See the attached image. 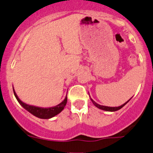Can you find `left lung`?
Returning a JSON list of instances; mask_svg holds the SVG:
<instances>
[{
  "mask_svg": "<svg viewBox=\"0 0 153 153\" xmlns=\"http://www.w3.org/2000/svg\"><path fill=\"white\" fill-rule=\"evenodd\" d=\"M90 100H91V101L92 102V103L94 104V105L95 106V107H97V108H99V109H102V110H105V111H108V112H115V111H117V110H119V109H120L121 108H123L124 106L126 105V104H127V102H128L129 101H130L131 99H130V100H129L128 101H127V102H125V104H123V105L119 106V107H107V106L100 105H99V104L96 103V102H95L94 101V100H93L92 99H91V97H90Z\"/></svg>",
  "mask_w": 153,
  "mask_h": 153,
  "instance_id": "obj_1",
  "label": "left lung"
}]
</instances>
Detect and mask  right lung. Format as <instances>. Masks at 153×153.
Returning <instances> with one entry per match:
<instances>
[{
	"label": "right lung",
	"mask_w": 153,
	"mask_h": 153,
	"mask_svg": "<svg viewBox=\"0 0 153 153\" xmlns=\"http://www.w3.org/2000/svg\"><path fill=\"white\" fill-rule=\"evenodd\" d=\"M13 92L16 100H18L20 105L22 106L23 108L26 109L28 112H29L33 115L36 116V117L41 118V119H50V118L53 117L54 116L57 115L64 109L66 105V102H67V96H66L64 101L61 102L60 104H59L58 105L54 106V107H48V108H43V107H36V106L27 105V104L24 103V102H23L20 100L19 97L16 94V91H14V89Z\"/></svg>",
	"instance_id": "obj_1"
}]
</instances>
